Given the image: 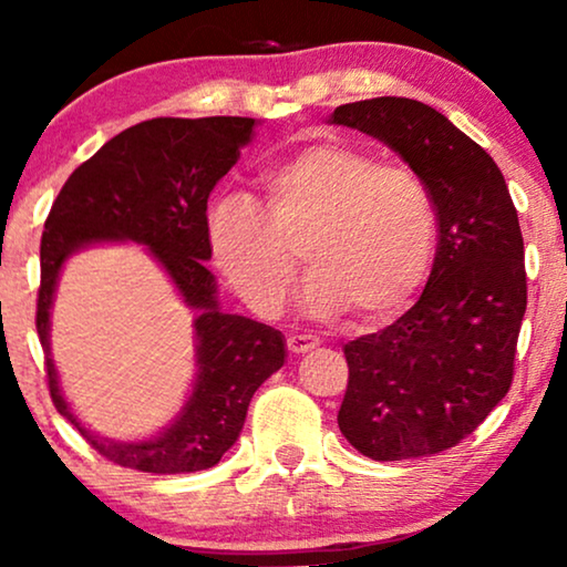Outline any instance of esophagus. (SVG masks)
<instances>
[{
	"mask_svg": "<svg viewBox=\"0 0 567 567\" xmlns=\"http://www.w3.org/2000/svg\"><path fill=\"white\" fill-rule=\"evenodd\" d=\"M317 346H320V338L317 336H289L286 338V348L297 355L312 351V348H317Z\"/></svg>",
	"mask_w": 567,
	"mask_h": 567,
	"instance_id": "obj_1",
	"label": "esophagus"
}]
</instances>
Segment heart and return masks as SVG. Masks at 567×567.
<instances>
[{
    "instance_id": "heart-1",
    "label": "heart",
    "mask_w": 567,
    "mask_h": 567,
    "mask_svg": "<svg viewBox=\"0 0 567 567\" xmlns=\"http://www.w3.org/2000/svg\"><path fill=\"white\" fill-rule=\"evenodd\" d=\"M266 212L243 193L206 214L214 266L258 315L291 297L299 255L317 312L382 322L408 305L436 250V204L413 167L340 142L309 144L260 177Z\"/></svg>"
}]
</instances>
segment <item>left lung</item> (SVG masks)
Here are the masks:
<instances>
[{"label":"left lung","mask_w":567,"mask_h":567,"mask_svg":"<svg viewBox=\"0 0 567 567\" xmlns=\"http://www.w3.org/2000/svg\"><path fill=\"white\" fill-rule=\"evenodd\" d=\"M330 123L400 154L429 185L439 247L421 299L384 330L346 343L340 433L377 462L446 452L514 382L526 312L524 237L508 185L483 146L410 97L340 105Z\"/></svg>","instance_id":"8db88e82"}]
</instances>
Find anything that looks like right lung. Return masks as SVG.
Listing matches in <instances>:
<instances>
[{
  "label": "right lung",
  "mask_w": 567,
  "mask_h": 567,
  "mask_svg": "<svg viewBox=\"0 0 567 567\" xmlns=\"http://www.w3.org/2000/svg\"><path fill=\"white\" fill-rule=\"evenodd\" d=\"M255 123L239 115L136 123L69 175L45 219L35 328L51 400L100 456L121 467L183 475L219 464L243 431L255 390L284 367L281 332L221 312L206 268L208 193L239 159ZM121 238L150 246L186 303L199 312L194 323L199 374L192 398L169 430L146 442H107L84 430L58 390L48 346L52 291L68 255Z\"/></svg>",
  "instance_id": "right-lung-1"
}]
</instances>
